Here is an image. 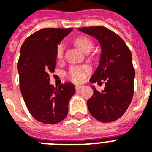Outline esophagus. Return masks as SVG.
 Returning a JSON list of instances; mask_svg holds the SVG:
<instances>
[{"label":"esophagus","instance_id":"34e87169","mask_svg":"<svg viewBox=\"0 0 152 152\" xmlns=\"http://www.w3.org/2000/svg\"><path fill=\"white\" fill-rule=\"evenodd\" d=\"M83 88L82 85H76L75 86V90H76V91H79L80 88Z\"/></svg>","mask_w":152,"mask_h":152}]
</instances>
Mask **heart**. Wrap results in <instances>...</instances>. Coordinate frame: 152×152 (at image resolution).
Wrapping results in <instances>:
<instances>
[{
  "label": "heart",
  "mask_w": 152,
  "mask_h": 152,
  "mask_svg": "<svg viewBox=\"0 0 152 152\" xmlns=\"http://www.w3.org/2000/svg\"><path fill=\"white\" fill-rule=\"evenodd\" d=\"M74 44L84 53H89L93 49V42L87 36H80L74 40ZM64 54V45L59 44L56 49V58L57 59L61 60ZM91 72L89 67H72L68 72V77L70 80L75 83H80L84 80L86 76Z\"/></svg>",
  "instance_id": "b5f03b06"
}]
</instances>
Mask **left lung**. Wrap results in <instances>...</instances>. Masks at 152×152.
Listing matches in <instances>:
<instances>
[{"label":"left lung","mask_w":152,"mask_h":152,"mask_svg":"<svg viewBox=\"0 0 152 152\" xmlns=\"http://www.w3.org/2000/svg\"><path fill=\"white\" fill-rule=\"evenodd\" d=\"M77 29L94 36L101 47L100 62L90 81H104L105 88L99 92L91 86L94 94L87 102L89 112L99 121L113 122L124 114L133 96L135 72L132 53L119 35L104 26Z\"/></svg>","instance_id":"obj_1"}]
</instances>
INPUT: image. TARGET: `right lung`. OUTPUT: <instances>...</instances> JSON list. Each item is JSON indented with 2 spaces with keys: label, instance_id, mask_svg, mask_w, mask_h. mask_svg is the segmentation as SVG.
<instances>
[{
  "label": "right lung",
  "instance_id": "right-lung-1",
  "mask_svg": "<svg viewBox=\"0 0 152 152\" xmlns=\"http://www.w3.org/2000/svg\"><path fill=\"white\" fill-rule=\"evenodd\" d=\"M72 28H44L29 36L20 49L17 64L20 87L28 110L37 121L56 124L67 116L75 85L66 82L55 88L49 73L55 72L56 49Z\"/></svg>",
  "mask_w": 152,
  "mask_h": 152
}]
</instances>
